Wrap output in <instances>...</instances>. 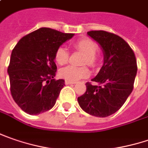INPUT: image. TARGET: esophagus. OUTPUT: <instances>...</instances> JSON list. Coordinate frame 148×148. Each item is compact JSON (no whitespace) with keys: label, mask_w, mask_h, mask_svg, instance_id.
Segmentation results:
<instances>
[{"label":"esophagus","mask_w":148,"mask_h":148,"mask_svg":"<svg viewBox=\"0 0 148 148\" xmlns=\"http://www.w3.org/2000/svg\"><path fill=\"white\" fill-rule=\"evenodd\" d=\"M65 84H74L76 82H74V81H69V80H65Z\"/></svg>","instance_id":"1"}]
</instances>
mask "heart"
I'll return each mask as SVG.
<instances>
[{"label": "heart", "instance_id": "obj_1", "mask_svg": "<svg viewBox=\"0 0 148 148\" xmlns=\"http://www.w3.org/2000/svg\"><path fill=\"white\" fill-rule=\"evenodd\" d=\"M74 48L76 50L82 52L84 57L83 58L82 64H87L90 67H94L98 63V56L96 55V52L98 50V45L96 42L88 38H83L78 40L73 44ZM69 53L67 48L60 46L56 49L55 54V60L56 63L60 65H64L69 62ZM89 71L85 66L76 67V66H67L61 69L60 70V76L65 79L66 80L77 81L83 78H86L88 76Z\"/></svg>", "mask_w": 148, "mask_h": 148}]
</instances>
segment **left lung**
<instances>
[{
	"instance_id": "left-lung-1",
	"label": "left lung",
	"mask_w": 148,
	"mask_h": 148,
	"mask_svg": "<svg viewBox=\"0 0 148 148\" xmlns=\"http://www.w3.org/2000/svg\"><path fill=\"white\" fill-rule=\"evenodd\" d=\"M88 35L98 42L103 52V65L86 92L78 98L81 108L95 117L105 118L123 105L133 89L138 71L132 48L120 36L104 30H91Z\"/></svg>"
}]
</instances>
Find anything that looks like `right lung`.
I'll return each instance as SVG.
<instances>
[{"mask_svg": "<svg viewBox=\"0 0 148 148\" xmlns=\"http://www.w3.org/2000/svg\"><path fill=\"white\" fill-rule=\"evenodd\" d=\"M74 34L43 27L22 37L10 55V93L17 105L30 115L51 109L64 86L55 80L56 49Z\"/></svg>", "mask_w": 148, "mask_h": 148, "instance_id": "add662e5", "label": "right lung"}]
</instances>
